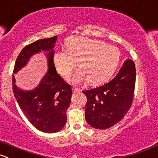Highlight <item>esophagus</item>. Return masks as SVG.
<instances>
[{"label": "esophagus", "mask_w": 158, "mask_h": 158, "mask_svg": "<svg viewBox=\"0 0 158 158\" xmlns=\"http://www.w3.org/2000/svg\"><path fill=\"white\" fill-rule=\"evenodd\" d=\"M72 90H73V92L74 93H79V91H80V89H78V88L76 87H72Z\"/></svg>", "instance_id": "obj_1"}]
</instances>
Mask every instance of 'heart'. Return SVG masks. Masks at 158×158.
I'll list each match as a JSON object with an SVG mask.
<instances>
[{"label":"heart","instance_id":"1","mask_svg":"<svg viewBox=\"0 0 158 158\" xmlns=\"http://www.w3.org/2000/svg\"><path fill=\"white\" fill-rule=\"evenodd\" d=\"M66 51H56L53 57L59 74L69 77L76 66L72 78L74 82L87 79L91 85H99L108 80L120 61V52L116 47L98 40L84 36H72L65 41Z\"/></svg>","mask_w":158,"mask_h":158}]
</instances>
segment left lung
<instances>
[{
  "instance_id": "1",
  "label": "left lung",
  "mask_w": 158,
  "mask_h": 158,
  "mask_svg": "<svg viewBox=\"0 0 158 158\" xmlns=\"http://www.w3.org/2000/svg\"><path fill=\"white\" fill-rule=\"evenodd\" d=\"M135 84V64L128 59L112 80L82 91L87 98L85 107L87 123L96 129H105L120 122L132 106Z\"/></svg>"
}]
</instances>
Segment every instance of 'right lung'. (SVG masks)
Here are the masks:
<instances>
[{
	"instance_id": "obj_1",
	"label": "right lung",
	"mask_w": 158,
	"mask_h": 158,
	"mask_svg": "<svg viewBox=\"0 0 158 158\" xmlns=\"http://www.w3.org/2000/svg\"><path fill=\"white\" fill-rule=\"evenodd\" d=\"M57 38L39 40L26 46L16 59L15 73L27 63L32 54L40 51H49L47 54L48 72L36 89L30 91L18 89L12 75L13 93L19 107L32 126L48 133L58 132L64 126L72 94V87L57 74L53 61V48Z\"/></svg>"
}]
</instances>
